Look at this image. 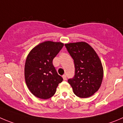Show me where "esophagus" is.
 <instances>
[{
    "mask_svg": "<svg viewBox=\"0 0 123 123\" xmlns=\"http://www.w3.org/2000/svg\"><path fill=\"white\" fill-rule=\"evenodd\" d=\"M62 78L63 80H64V81H66V80H67V76L65 75V74H64V75L62 76Z\"/></svg>",
    "mask_w": 123,
    "mask_h": 123,
    "instance_id": "34e87169",
    "label": "esophagus"
}]
</instances>
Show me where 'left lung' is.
Here are the masks:
<instances>
[{"mask_svg":"<svg viewBox=\"0 0 123 123\" xmlns=\"http://www.w3.org/2000/svg\"><path fill=\"white\" fill-rule=\"evenodd\" d=\"M74 61V75L68 80L74 93L88 98L98 90L103 78V68L99 57L91 46L80 42L65 44Z\"/></svg>","mask_w":123,"mask_h":123,"instance_id":"8db88e82","label":"left lung"}]
</instances>
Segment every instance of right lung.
Listing matches in <instances>:
<instances>
[{
	"instance_id": "add662e5",
	"label": "right lung",
	"mask_w": 123,
	"mask_h": 123,
	"mask_svg": "<svg viewBox=\"0 0 123 123\" xmlns=\"http://www.w3.org/2000/svg\"><path fill=\"white\" fill-rule=\"evenodd\" d=\"M64 44L46 41L30 52L25 65V78L31 92L39 98L47 99L55 95L63 78L58 74L53 60Z\"/></svg>"
}]
</instances>
